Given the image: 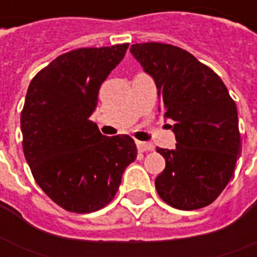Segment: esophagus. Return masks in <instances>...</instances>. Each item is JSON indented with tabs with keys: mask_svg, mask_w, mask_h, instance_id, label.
Segmentation results:
<instances>
[{
	"mask_svg": "<svg viewBox=\"0 0 257 257\" xmlns=\"http://www.w3.org/2000/svg\"><path fill=\"white\" fill-rule=\"evenodd\" d=\"M136 147L140 153H146V151H153L154 147L150 143H146V142H136Z\"/></svg>",
	"mask_w": 257,
	"mask_h": 257,
	"instance_id": "34e87169",
	"label": "esophagus"
}]
</instances>
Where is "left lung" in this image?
Wrapping results in <instances>:
<instances>
[{
	"mask_svg": "<svg viewBox=\"0 0 257 257\" xmlns=\"http://www.w3.org/2000/svg\"><path fill=\"white\" fill-rule=\"evenodd\" d=\"M150 74L176 149L157 147L165 169L156 179L158 195L176 209L212 204L234 175L241 151L237 106L217 74L182 48L161 42L131 47Z\"/></svg>",
	"mask_w": 257,
	"mask_h": 257,
	"instance_id": "1",
	"label": "left lung"
}]
</instances>
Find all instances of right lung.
Segmentation results:
<instances>
[{"label":"right lung","instance_id":"1","mask_svg":"<svg viewBox=\"0 0 257 257\" xmlns=\"http://www.w3.org/2000/svg\"><path fill=\"white\" fill-rule=\"evenodd\" d=\"M128 47L70 51L29 85L20 115L26 161L42 191L68 212L90 213L111 202L138 156L131 136H104L89 119L101 84Z\"/></svg>","mask_w":257,"mask_h":257}]
</instances>
